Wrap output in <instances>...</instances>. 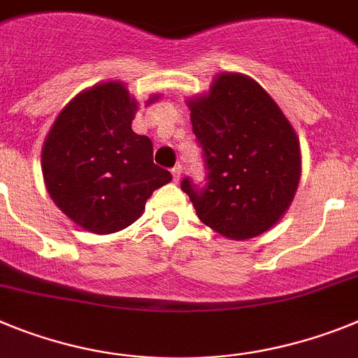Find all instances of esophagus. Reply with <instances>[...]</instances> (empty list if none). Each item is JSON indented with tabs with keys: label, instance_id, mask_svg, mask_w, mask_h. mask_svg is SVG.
<instances>
[{
	"label": "esophagus",
	"instance_id": "obj_1",
	"mask_svg": "<svg viewBox=\"0 0 358 358\" xmlns=\"http://www.w3.org/2000/svg\"><path fill=\"white\" fill-rule=\"evenodd\" d=\"M171 173H173V178H175V182H178L180 176H182V166H175L173 169H171Z\"/></svg>",
	"mask_w": 358,
	"mask_h": 358
}]
</instances>
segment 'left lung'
Segmentation results:
<instances>
[{
  "label": "left lung",
  "mask_w": 358,
  "mask_h": 358,
  "mask_svg": "<svg viewBox=\"0 0 358 358\" xmlns=\"http://www.w3.org/2000/svg\"><path fill=\"white\" fill-rule=\"evenodd\" d=\"M207 185L183 178L198 217L225 238L250 239L290 207L301 178L299 138L273 99L243 73H220L187 101Z\"/></svg>",
  "instance_id": "left-lung-1"
}]
</instances>
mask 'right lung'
<instances>
[{
    "instance_id": "add662e5",
    "label": "right lung",
    "mask_w": 358,
    "mask_h": 358,
    "mask_svg": "<svg viewBox=\"0 0 358 358\" xmlns=\"http://www.w3.org/2000/svg\"><path fill=\"white\" fill-rule=\"evenodd\" d=\"M136 110L124 83H101L71 99L46 135L41 169L50 198L85 231H122L173 180L153 164L151 141L131 129Z\"/></svg>"
}]
</instances>
